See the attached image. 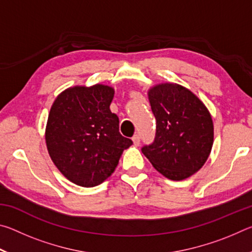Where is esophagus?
<instances>
[{"label":"esophagus","mask_w":252,"mask_h":252,"mask_svg":"<svg viewBox=\"0 0 252 252\" xmlns=\"http://www.w3.org/2000/svg\"><path fill=\"white\" fill-rule=\"evenodd\" d=\"M132 141H133L134 146L138 147L139 144H140V135H139V134H135V135L133 136V138H132Z\"/></svg>","instance_id":"esophagus-1"}]
</instances>
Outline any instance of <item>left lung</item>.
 Wrapping results in <instances>:
<instances>
[{
    "mask_svg": "<svg viewBox=\"0 0 252 252\" xmlns=\"http://www.w3.org/2000/svg\"><path fill=\"white\" fill-rule=\"evenodd\" d=\"M157 120L155 141L141 150L153 167L170 180L199 171L213 144V122L206 105L187 88L161 83L148 91Z\"/></svg>",
    "mask_w": 252,
    "mask_h": 252,
    "instance_id": "obj_1",
    "label": "left lung"
}]
</instances>
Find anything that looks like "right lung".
<instances>
[{"label": "right lung", "instance_id": "obj_1", "mask_svg": "<svg viewBox=\"0 0 252 252\" xmlns=\"http://www.w3.org/2000/svg\"><path fill=\"white\" fill-rule=\"evenodd\" d=\"M113 96L114 89L109 85L73 87L59 94L51 106L46 148L55 167L75 185H100L132 144L119 132V118L110 110Z\"/></svg>", "mask_w": 252, "mask_h": 252}]
</instances>
